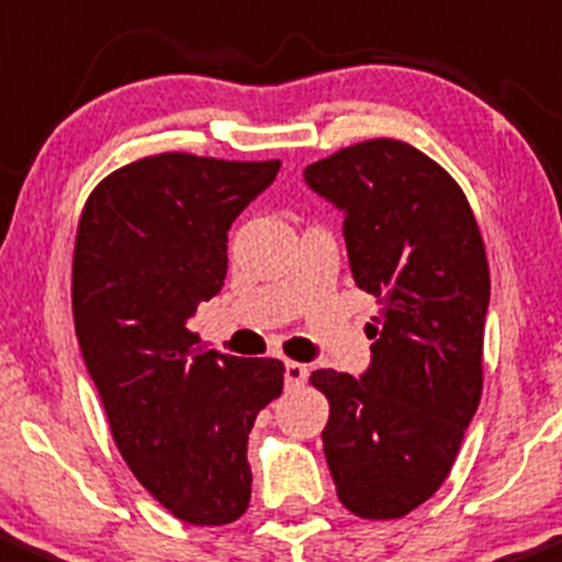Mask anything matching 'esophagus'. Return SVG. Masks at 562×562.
Returning a JSON list of instances; mask_svg holds the SVG:
<instances>
[{
    "label": "esophagus",
    "mask_w": 562,
    "mask_h": 562,
    "mask_svg": "<svg viewBox=\"0 0 562 562\" xmlns=\"http://www.w3.org/2000/svg\"><path fill=\"white\" fill-rule=\"evenodd\" d=\"M305 379H308V368L305 366H300V362H292V360L283 366V384H286L289 390H292V386H300Z\"/></svg>",
    "instance_id": "esophagus-1"
}]
</instances>
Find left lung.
Instances as JSON below:
<instances>
[{"instance_id": "1", "label": "left lung", "mask_w": 562, "mask_h": 562, "mask_svg": "<svg viewBox=\"0 0 562 562\" xmlns=\"http://www.w3.org/2000/svg\"><path fill=\"white\" fill-rule=\"evenodd\" d=\"M303 178L344 213L351 276L379 303L366 373H311L329 401L324 457L351 514L406 517L449 476L482 397L479 224L452 176L401 140L357 143Z\"/></svg>"}]
</instances>
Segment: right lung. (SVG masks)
Returning <instances> with one entry per match:
<instances>
[{
    "mask_svg": "<svg viewBox=\"0 0 562 562\" xmlns=\"http://www.w3.org/2000/svg\"><path fill=\"white\" fill-rule=\"evenodd\" d=\"M281 161L159 154L86 200L72 259L80 355L137 482L189 525L235 522L251 501L248 432L283 362L196 349L189 319L227 276V233Z\"/></svg>",
    "mask_w": 562,
    "mask_h": 562,
    "instance_id": "obj_1",
    "label": "right lung"
}]
</instances>
